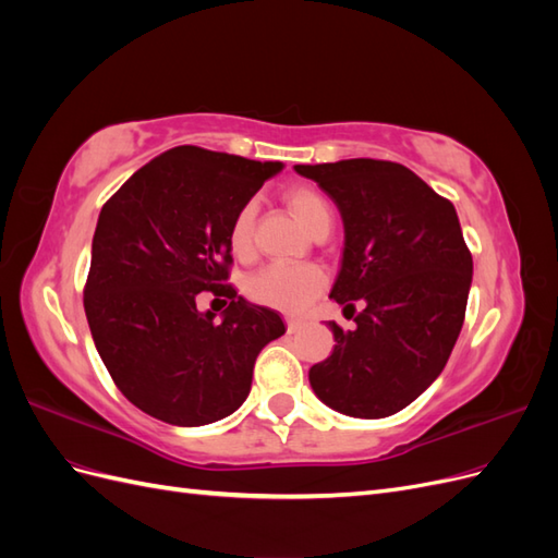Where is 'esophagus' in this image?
<instances>
[{
  "label": "esophagus",
  "instance_id": "1",
  "mask_svg": "<svg viewBox=\"0 0 558 558\" xmlns=\"http://www.w3.org/2000/svg\"><path fill=\"white\" fill-rule=\"evenodd\" d=\"M286 328H289V332H298V330L305 328V320H302V318H293V316H289V318H286Z\"/></svg>",
  "mask_w": 558,
  "mask_h": 558
}]
</instances>
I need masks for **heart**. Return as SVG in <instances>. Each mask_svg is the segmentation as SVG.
<instances>
[{"label": "heart", "instance_id": "b5f03b06", "mask_svg": "<svg viewBox=\"0 0 558 558\" xmlns=\"http://www.w3.org/2000/svg\"><path fill=\"white\" fill-rule=\"evenodd\" d=\"M286 205L291 207L298 221L310 232H316L320 226L332 223V211L328 199L307 185H295L286 193ZM253 221H256V205L248 202L230 226V248L244 256L253 244ZM326 272L318 265L310 263H272L263 267L260 272L246 281V293L260 305L275 307L281 312H302L310 307L314 298L326 289Z\"/></svg>", "mask_w": 558, "mask_h": 558}]
</instances>
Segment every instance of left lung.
<instances>
[{"label": "left lung", "mask_w": 558, "mask_h": 558, "mask_svg": "<svg viewBox=\"0 0 558 558\" xmlns=\"http://www.w3.org/2000/svg\"><path fill=\"white\" fill-rule=\"evenodd\" d=\"M293 170L318 183L344 223L340 272L330 298L356 328L328 320L332 353L310 367L330 410L381 418L414 402L440 377L459 340L472 256L449 199L398 162L353 158Z\"/></svg>", "instance_id": "obj_1"}]
</instances>
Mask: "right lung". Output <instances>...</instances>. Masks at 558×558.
Segmentation results:
<instances>
[{
    "label": "right lung",
    "mask_w": 558,
    "mask_h": 558,
    "mask_svg": "<svg viewBox=\"0 0 558 558\" xmlns=\"http://www.w3.org/2000/svg\"><path fill=\"white\" fill-rule=\"evenodd\" d=\"M281 170L283 162L174 146L99 211L83 293L88 326L121 393L165 424L230 416L251 391L260 349L286 332L275 310L226 283L232 218ZM205 290L231 300L221 322L196 307Z\"/></svg>",
    "instance_id": "obj_1"
}]
</instances>
